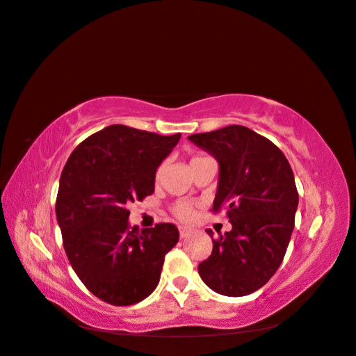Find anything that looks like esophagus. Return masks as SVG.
<instances>
[{
    "label": "esophagus",
    "mask_w": 356,
    "mask_h": 356,
    "mask_svg": "<svg viewBox=\"0 0 356 356\" xmlns=\"http://www.w3.org/2000/svg\"><path fill=\"white\" fill-rule=\"evenodd\" d=\"M192 234V229H188V227H179V236L181 238H186V236H188Z\"/></svg>",
    "instance_id": "1"
}]
</instances>
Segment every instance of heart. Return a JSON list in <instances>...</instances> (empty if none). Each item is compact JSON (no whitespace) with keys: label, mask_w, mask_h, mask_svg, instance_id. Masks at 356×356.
Instances as JSON below:
<instances>
[{"label":"heart","mask_w":356,"mask_h":356,"mask_svg":"<svg viewBox=\"0 0 356 356\" xmlns=\"http://www.w3.org/2000/svg\"><path fill=\"white\" fill-rule=\"evenodd\" d=\"M207 158H210V156L202 155V154L195 155V156H192V159H191V165L195 164V163H198V161H202V159H207ZM158 177H159V170L156 172V178H158ZM173 212H175V215L178 216V218L188 221V220L193 218L195 209H193V206L191 204V202H178V204H175V207H173Z\"/></svg>","instance_id":"obj_1"}]
</instances>
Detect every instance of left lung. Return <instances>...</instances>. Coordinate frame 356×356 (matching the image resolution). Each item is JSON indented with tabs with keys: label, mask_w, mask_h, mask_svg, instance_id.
<instances>
[{
	"label": "left lung",
	"mask_w": 356,
	"mask_h": 356,
	"mask_svg": "<svg viewBox=\"0 0 356 356\" xmlns=\"http://www.w3.org/2000/svg\"><path fill=\"white\" fill-rule=\"evenodd\" d=\"M220 164L213 212L227 210L232 230L212 238V255L198 266L216 293L244 296L278 270L295 227L298 191L284 154L244 126L188 136Z\"/></svg>",
	"instance_id": "8db88e82"
}]
</instances>
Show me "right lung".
<instances>
[{
    "label": "right lung",
    "mask_w": 356,
    "mask_h": 356,
    "mask_svg": "<svg viewBox=\"0 0 356 356\" xmlns=\"http://www.w3.org/2000/svg\"><path fill=\"white\" fill-rule=\"evenodd\" d=\"M179 138L113 124L78 144L64 165L55 206L64 250L78 278L104 302L147 298L178 243L175 224L130 227L127 207L154 193L158 165Z\"/></svg>",
    "instance_id": "obj_1"
}]
</instances>
